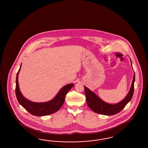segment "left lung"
I'll return each instance as SVG.
<instances>
[{
	"label": "left lung",
	"mask_w": 148,
	"mask_h": 148,
	"mask_svg": "<svg viewBox=\"0 0 148 148\" xmlns=\"http://www.w3.org/2000/svg\"><path fill=\"white\" fill-rule=\"evenodd\" d=\"M134 80L135 74H134L131 87L129 93L126 97L125 98L122 100L121 102L115 105H111L104 102L99 98L96 94H94L93 92H92L88 88L85 86L84 87L86 101L88 107L95 113L107 116H112L121 112L125 108L126 104L130 101L133 96L134 92Z\"/></svg>",
	"instance_id": "8db88e82"
}]
</instances>
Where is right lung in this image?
I'll return each instance as SVG.
<instances>
[{
    "label": "right lung",
    "instance_id": "right-lung-1",
    "mask_svg": "<svg viewBox=\"0 0 148 148\" xmlns=\"http://www.w3.org/2000/svg\"><path fill=\"white\" fill-rule=\"evenodd\" d=\"M21 68L17 72L16 80V95L19 103L24 108L27 112H29L32 115L36 116H45L49 115L55 112L58 111L60 108L62 107L64 102L65 97L69 90L74 86L73 84H68L64 86L59 91L58 94L53 99L48 102L43 103H36L30 101L25 98L21 93L18 85V73Z\"/></svg>",
    "mask_w": 148,
    "mask_h": 148
}]
</instances>
